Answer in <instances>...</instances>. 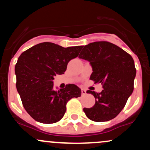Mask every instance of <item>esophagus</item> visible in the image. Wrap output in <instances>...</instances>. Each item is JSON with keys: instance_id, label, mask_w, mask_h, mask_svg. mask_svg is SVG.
<instances>
[{"instance_id": "esophagus-1", "label": "esophagus", "mask_w": 150, "mask_h": 150, "mask_svg": "<svg viewBox=\"0 0 150 150\" xmlns=\"http://www.w3.org/2000/svg\"><path fill=\"white\" fill-rule=\"evenodd\" d=\"M81 93H82V95L84 96V95H86V90H85V89H82L81 90Z\"/></svg>"}]
</instances>
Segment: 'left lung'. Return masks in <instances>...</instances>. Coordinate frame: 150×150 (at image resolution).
Listing matches in <instances>:
<instances>
[{
	"label": "left lung",
	"mask_w": 150,
	"mask_h": 150,
	"mask_svg": "<svg viewBox=\"0 0 150 150\" xmlns=\"http://www.w3.org/2000/svg\"><path fill=\"white\" fill-rule=\"evenodd\" d=\"M79 57L90 62L93 68L90 80L101 83L100 93L88 90L95 103L83 111L90 120L106 122L113 119L125 106L134 90L136 69L134 60L127 52L106 41L94 42L83 47Z\"/></svg>",
	"instance_id": "obj_1"
}]
</instances>
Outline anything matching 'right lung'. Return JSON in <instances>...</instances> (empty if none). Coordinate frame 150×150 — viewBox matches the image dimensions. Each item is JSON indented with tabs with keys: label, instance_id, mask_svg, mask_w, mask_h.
Wrapping results in <instances>:
<instances>
[{
	"label": "right lung",
	"instance_id": "add662e5",
	"mask_svg": "<svg viewBox=\"0 0 150 150\" xmlns=\"http://www.w3.org/2000/svg\"><path fill=\"white\" fill-rule=\"evenodd\" d=\"M83 46L63 47L45 42L23 52L15 67L16 88L25 110L35 120L51 124L62 119L66 104L81 95L77 85L55 90L54 77L64 74L69 61L78 56Z\"/></svg>",
	"mask_w": 150,
	"mask_h": 150
}]
</instances>
